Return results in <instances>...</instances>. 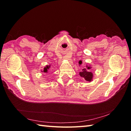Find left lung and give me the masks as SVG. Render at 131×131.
<instances>
[{"label": "left lung", "instance_id": "1", "mask_svg": "<svg viewBox=\"0 0 131 131\" xmlns=\"http://www.w3.org/2000/svg\"><path fill=\"white\" fill-rule=\"evenodd\" d=\"M79 65H81L82 63V61H79ZM86 68H84L82 69V71H80L79 73V75L80 77L84 78L86 81L91 82L93 78V74L90 70L91 68L90 66H86Z\"/></svg>", "mask_w": 131, "mask_h": 131}]
</instances>
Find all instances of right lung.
Returning a JSON list of instances; mask_svg holds the SVG:
<instances>
[{"label":"right lung","instance_id":"right-lung-1","mask_svg":"<svg viewBox=\"0 0 131 131\" xmlns=\"http://www.w3.org/2000/svg\"><path fill=\"white\" fill-rule=\"evenodd\" d=\"M50 67H51L50 65L49 66L47 65L46 67H44V70H43V71H42V72H44V73H47V72H48V70L50 68Z\"/></svg>","mask_w":131,"mask_h":131}]
</instances>
